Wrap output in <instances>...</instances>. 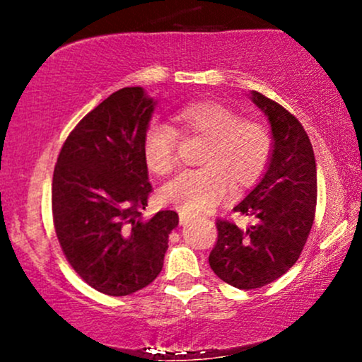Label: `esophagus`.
<instances>
[{
	"label": "esophagus",
	"instance_id": "esophagus-1",
	"mask_svg": "<svg viewBox=\"0 0 362 362\" xmlns=\"http://www.w3.org/2000/svg\"><path fill=\"white\" fill-rule=\"evenodd\" d=\"M190 221H192V216H187L184 213L180 214V224H187V223H190Z\"/></svg>",
	"mask_w": 362,
	"mask_h": 362
}]
</instances>
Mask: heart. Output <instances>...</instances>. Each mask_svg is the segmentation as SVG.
Returning <instances> with one entry per match:
<instances>
[{
  "instance_id": "1",
  "label": "heart",
  "mask_w": 362,
  "mask_h": 362,
  "mask_svg": "<svg viewBox=\"0 0 362 362\" xmlns=\"http://www.w3.org/2000/svg\"><path fill=\"white\" fill-rule=\"evenodd\" d=\"M177 129L153 122L143 139L146 167L158 177L175 172L178 133L204 139L199 163L202 168L184 172L161 189V199L185 214L211 209L226 197L230 185L247 189L264 175L272 156V134L265 124L243 119L221 102L206 100L182 107L173 115Z\"/></svg>"
}]
</instances>
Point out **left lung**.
<instances>
[{
  "label": "left lung",
  "mask_w": 362,
  "mask_h": 362,
  "mask_svg": "<svg viewBox=\"0 0 362 362\" xmlns=\"http://www.w3.org/2000/svg\"><path fill=\"white\" fill-rule=\"evenodd\" d=\"M252 100L267 115L274 149L262 180L233 207L248 216L247 228L218 219L209 265L238 289H257L279 279L300 259L317 209V163L301 122L259 91Z\"/></svg>",
  "instance_id": "obj_1"
}]
</instances>
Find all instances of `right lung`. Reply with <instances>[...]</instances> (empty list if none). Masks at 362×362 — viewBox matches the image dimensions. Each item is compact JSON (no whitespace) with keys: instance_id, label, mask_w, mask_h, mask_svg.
Segmentation results:
<instances>
[{"instance_id":"right-lung-1","label":"right lung","mask_w":362,"mask_h":362,"mask_svg":"<svg viewBox=\"0 0 362 362\" xmlns=\"http://www.w3.org/2000/svg\"><path fill=\"white\" fill-rule=\"evenodd\" d=\"M155 100L127 86L69 132L52 177V219L66 260L109 296L146 288L163 267L175 211L143 219L153 187L143 139Z\"/></svg>"}]
</instances>
